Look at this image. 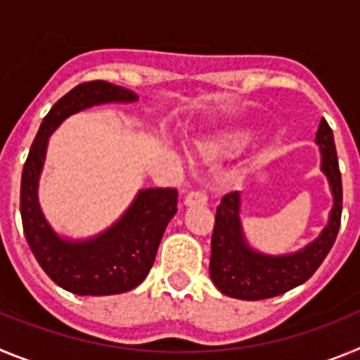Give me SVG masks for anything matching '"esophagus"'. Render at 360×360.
<instances>
[{
    "mask_svg": "<svg viewBox=\"0 0 360 360\" xmlns=\"http://www.w3.org/2000/svg\"><path fill=\"white\" fill-rule=\"evenodd\" d=\"M207 203V195L203 191H191L189 195L184 198L186 207H196V205H205Z\"/></svg>",
    "mask_w": 360,
    "mask_h": 360,
    "instance_id": "1",
    "label": "esophagus"
}]
</instances>
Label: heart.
Returning a JSON list of instances; mask_svg holds the SVG:
<instances>
[{
	"label": "heart",
	"mask_w": 360,
	"mask_h": 360,
	"mask_svg": "<svg viewBox=\"0 0 360 360\" xmlns=\"http://www.w3.org/2000/svg\"><path fill=\"white\" fill-rule=\"evenodd\" d=\"M247 141V135L245 133H229V135L221 136L218 141H214L212 144L205 146V151L207 153H229L238 149L240 146H243V142Z\"/></svg>",
	"instance_id": "1"
}]
</instances>
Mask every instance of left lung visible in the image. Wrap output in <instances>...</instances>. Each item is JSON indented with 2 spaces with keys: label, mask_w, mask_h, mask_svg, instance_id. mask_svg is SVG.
Instances as JSON below:
<instances>
[{
  "label": "left lung",
  "mask_w": 360,
  "mask_h": 360,
  "mask_svg": "<svg viewBox=\"0 0 360 360\" xmlns=\"http://www.w3.org/2000/svg\"><path fill=\"white\" fill-rule=\"evenodd\" d=\"M316 144L321 153V171L332 193L328 221L319 236L303 249L287 254H265L254 249L241 225V195L238 191L229 193L216 207L209 265L212 283L221 294L243 301L276 297L303 285L328 256L341 227L342 184L333 133L324 119L317 128Z\"/></svg>",
  "instance_id": "left-lung-1"
}]
</instances>
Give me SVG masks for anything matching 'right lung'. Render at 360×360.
Returning a JSON list of instances; mask_svg holds the SVG:
<instances>
[{
    "mask_svg": "<svg viewBox=\"0 0 360 360\" xmlns=\"http://www.w3.org/2000/svg\"><path fill=\"white\" fill-rule=\"evenodd\" d=\"M135 91L106 81L75 86L53 104L39 126L21 174V219L28 247L53 283L77 295H113L133 290L151 270L167 224L176 214V189H141L115 224L95 236H63L44 218L39 178L50 135L68 117L103 104H131Z\"/></svg>",
    "mask_w": 360,
    "mask_h": 360,
    "instance_id": "right-lung-1",
    "label": "right lung"
}]
</instances>
